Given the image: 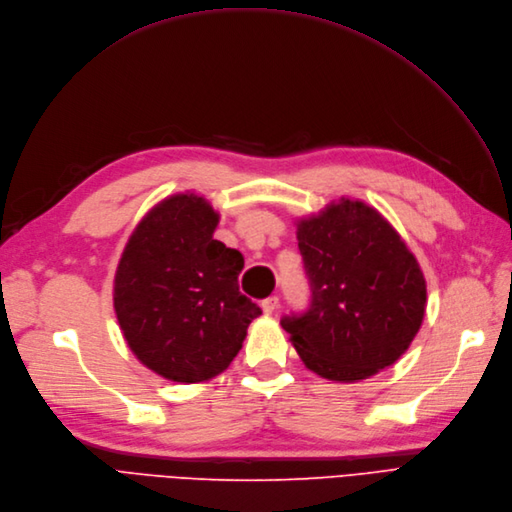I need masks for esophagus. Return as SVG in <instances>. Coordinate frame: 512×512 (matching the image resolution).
<instances>
[{
    "instance_id": "1",
    "label": "esophagus",
    "mask_w": 512,
    "mask_h": 512,
    "mask_svg": "<svg viewBox=\"0 0 512 512\" xmlns=\"http://www.w3.org/2000/svg\"><path fill=\"white\" fill-rule=\"evenodd\" d=\"M277 306H279V296H269V298L262 300L264 315H273L277 311Z\"/></svg>"
}]
</instances>
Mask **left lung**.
I'll return each mask as SVG.
<instances>
[{
    "mask_svg": "<svg viewBox=\"0 0 512 512\" xmlns=\"http://www.w3.org/2000/svg\"><path fill=\"white\" fill-rule=\"evenodd\" d=\"M296 235L311 304L281 327L304 365L336 382L393 365L426 309L424 275L401 235L378 210L344 197L298 220Z\"/></svg>",
    "mask_w": 512,
    "mask_h": 512,
    "instance_id": "8db88e82",
    "label": "left lung"
}]
</instances>
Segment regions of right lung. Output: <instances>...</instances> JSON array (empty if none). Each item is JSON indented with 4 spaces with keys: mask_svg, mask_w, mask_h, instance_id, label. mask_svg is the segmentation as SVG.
I'll return each mask as SVG.
<instances>
[{
    "mask_svg": "<svg viewBox=\"0 0 512 512\" xmlns=\"http://www.w3.org/2000/svg\"><path fill=\"white\" fill-rule=\"evenodd\" d=\"M218 214L195 193L163 199L117 264L113 306L142 365L172 382L218 376L262 311L239 292L243 256L214 239Z\"/></svg>",
    "mask_w": 512,
    "mask_h": 512,
    "instance_id": "right-lung-1",
    "label": "right lung"
}]
</instances>
